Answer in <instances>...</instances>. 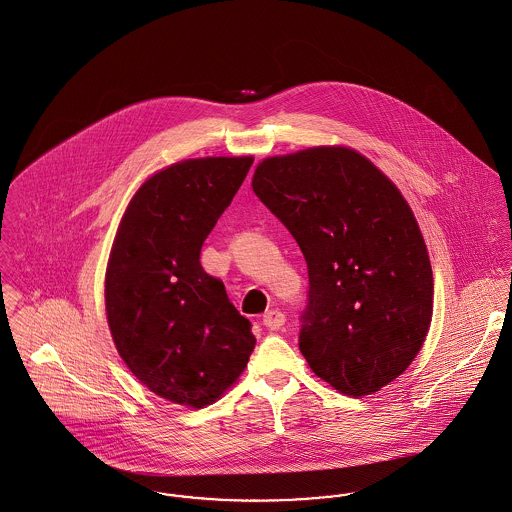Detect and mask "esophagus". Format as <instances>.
<instances>
[{
  "label": "esophagus",
  "instance_id": "esophagus-1",
  "mask_svg": "<svg viewBox=\"0 0 512 512\" xmlns=\"http://www.w3.org/2000/svg\"><path fill=\"white\" fill-rule=\"evenodd\" d=\"M284 321H286V317H284L282 312H278V310H271V312H267V314L263 315V323H265V327H269L271 331L280 329V327L284 325Z\"/></svg>",
  "mask_w": 512,
  "mask_h": 512
}]
</instances>
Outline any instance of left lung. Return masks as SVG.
<instances>
[{
	"label": "left lung",
	"mask_w": 512,
	"mask_h": 512,
	"mask_svg": "<svg viewBox=\"0 0 512 512\" xmlns=\"http://www.w3.org/2000/svg\"><path fill=\"white\" fill-rule=\"evenodd\" d=\"M251 187L298 241L310 276L300 351L339 394L380 392L433 319L425 237L394 181L349 146L259 161Z\"/></svg>",
	"instance_id": "obj_1"
}]
</instances>
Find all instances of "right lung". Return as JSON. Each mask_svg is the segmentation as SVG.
<instances>
[{
    "label": "right lung",
    "mask_w": 512,
    "mask_h": 512,
    "mask_svg": "<svg viewBox=\"0 0 512 512\" xmlns=\"http://www.w3.org/2000/svg\"><path fill=\"white\" fill-rule=\"evenodd\" d=\"M251 163L208 156L159 169L130 198L111 247L105 310L118 354L150 392L183 407L216 403L255 347L249 319L200 265Z\"/></svg>",
    "instance_id": "1"
}]
</instances>
